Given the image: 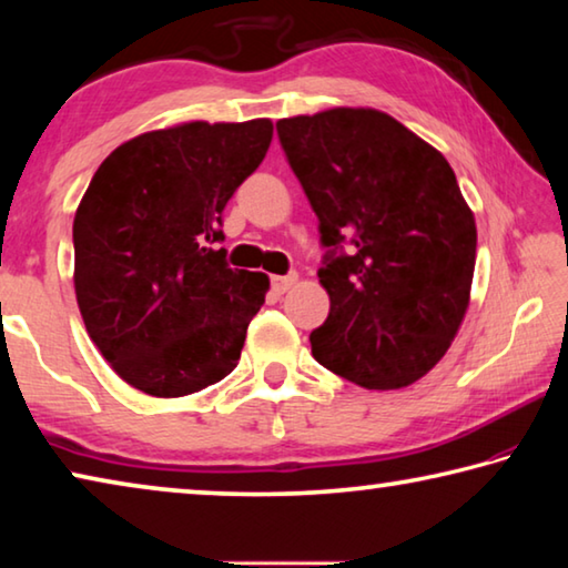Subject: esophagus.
I'll use <instances>...</instances> for the list:
<instances>
[{
	"instance_id": "1",
	"label": "esophagus",
	"mask_w": 568,
	"mask_h": 568,
	"mask_svg": "<svg viewBox=\"0 0 568 568\" xmlns=\"http://www.w3.org/2000/svg\"><path fill=\"white\" fill-rule=\"evenodd\" d=\"M295 283H297V275L295 273H291V275H273V291L277 295H283V293L291 291Z\"/></svg>"
}]
</instances>
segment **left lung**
<instances>
[{"mask_svg":"<svg viewBox=\"0 0 568 568\" xmlns=\"http://www.w3.org/2000/svg\"><path fill=\"white\" fill-rule=\"evenodd\" d=\"M277 134L331 247L313 358L368 390L410 386L444 358L470 303L476 217L454 170L373 108L283 118ZM343 242L349 253L335 254Z\"/></svg>","mask_w":568,"mask_h":568,"instance_id":"obj_1","label":"left lung"}]
</instances>
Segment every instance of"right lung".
<instances>
[{
	"instance_id": "add662e5",
	"label": "right lung",
	"mask_w": 568,
	"mask_h": 568,
	"mask_svg": "<svg viewBox=\"0 0 568 568\" xmlns=\"http://www.w3.org/2000/svg\"><path fill=\"white\" fill-rule=\"evenodd\" d=\"M273 140L267 118L192 120L114 148L77 205L74 295L84 328L118 376L180 398L237 365L271 287L233 271L220 223Z\"/></svg>"
}]
</instances>
